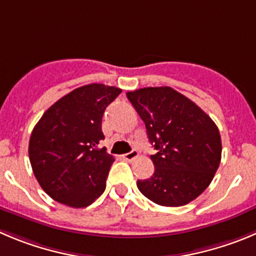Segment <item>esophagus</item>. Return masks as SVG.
I'll use <instances>...</instances> for the list:
<instances>
[{
    "instance_id": "34e87169",
    "label": "esophagus",
    "mask_w": 256,
    "mask_h": 256,
    "mask_svg": "<svg viewBox=\"0 0 256 256\" xmlns=\"http://www.w3.org/2000/svg\"><path fill=\"white\" fill-rule=\"evenodd\" d=\"M138 155H139V152H138V150H131V152H126V154L122 155V158L125 159V160H134L135 158H138Z\"/></svg>"
}]
</instances>
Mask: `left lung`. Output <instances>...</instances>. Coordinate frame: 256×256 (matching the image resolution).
<instances>
[{"label":"left lung","instance_id":"1","mask_svg":"<svg viewBox=\"0 0 256 256\" xmlns=\"http://www.w3.org/2000/svg\"><path fill=\"white\" fill-rule=\"evenodd\" d=\"M144 121L156 154L154 174L138 180L140 192L154 204H190L214 179L221 162V136L211 117L170 87H146L126 93Z\"/></svg>","mask_w":256,"mask_h":256}]
</instances>
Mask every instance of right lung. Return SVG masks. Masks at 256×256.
<instances>
[{
    "label": "right lung",
    "mask_w": 256,
    "mask_h": 256,
    "mask_svg": "<svg viewBox=\"0 0 256 256\" xmlns=\"http://www.w3.org/2000/svg\"><path fill=\"white\" fill-rule=\"evenodd\" d=\"M120 93V88L100 83L76 88L35 125L28 142L32 172L44 192L59 204L83 208L106 190L114 159L106 148H98L104 139L102 116Z\"/></svg>",
    "instance_id": "add662e5"
}]
</instances>
